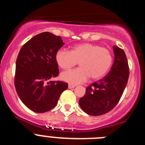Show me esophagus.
Segmentation results:
<instances>
[{"label": "esophagus", "instance_id": "obj_1", "mask_svg": "<svg viewBox=\"0 0 145 145\" xmlns=\"http://www.w3.org/2000/svg\"><path fill=\"white\" fill-rule=\"evenodd\" d=\"M75 87V85H73V84H68V88H70V89H72V88H74Z\"/></svg>", "mask_w": 145, "mask_h": 145}]
</instances>
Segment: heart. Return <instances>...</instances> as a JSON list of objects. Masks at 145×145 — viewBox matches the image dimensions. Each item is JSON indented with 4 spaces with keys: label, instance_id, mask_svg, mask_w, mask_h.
Returning <instances> with one entry per match:
<instances>
[{
    "label": "heart",
    "instance_id": "obj_1",
    "mask_svg": "<svg viewBox=\"0 0 145 145\" xmlns=\"http://www.w3.org/2000/svg\"><path fill=\"white\" fill-rule=\"evenodd\" d=\"M55 60L59 67L69 70L78 62L80 67L64 72L61 78L70 84H78L89 78L99 80L106 75L112 64L111 52L105 48L91 43H83L72 47L71 51L61 48L55 54Z\"/></svg>",
    "mask_w": 145,
    "mask_h": 145
}]
</instances>
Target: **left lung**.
Listing matches in <instances>:
<instances>
[{
    "mask_svg": "<svg viewBox=\"0 0 145 145\" xmlns=\"http://www.w3.org/2000/svg\"><path fill=\"white\" fill-rule=\"evenodd\" d=\"M114 62L108 74L86 88L79 105L86 113L102 116L112 110L118 103L129 76L128 60L124 51L113 46Z\"/></svg>",
    "mask_w": 145,
    "mask_h": 145,
    "instance_id": "left-lung-1",
    "label": "left lung"
}]
</instances>
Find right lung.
<instances>
[{
  "instance_id": "obj_1",
  "label": "right lung",
  "mask_w": 145,
  "mask_h": 145,
  "mask_svg": "<svg viewBox=\"0 0 145 145\" xmlns=\"http://www.w3.org/2000/svg\"><path fill=\"white\" fill-rule=\"evenodd\" d=\"M65 43L60 36L48 32L40 33L23 45L16 61L14 85L22 102L38 113L51 110L68 85L52 81L58 76L57 52Z\"/></svg>"
}]
</instances>
